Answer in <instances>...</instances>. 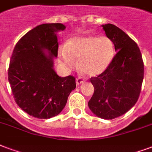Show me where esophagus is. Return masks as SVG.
Masks as SVG:
<instances>
[{
	"instance_id": "obj_1",
	"label": "esophagus",
	"mask_w": 152,
	"mask_h": 152,
	"mask_svg": "<svg viewBox=\"0 0 152 152\" xmlns=\"http://www.w3.org/2000/svg\"><path fill=\"white\" fill-rule=\"evenodd\" d=\"M84 83V80H83V78H81V77H77L76 78V84L77 85H80L82 83Z\"/></svg>"
}]
</instances>
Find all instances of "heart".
Returning <instances> with one entry per match:
<instances>
[{"label":"heart","mask_w":152,"mask_h":152,"mask_svg":"<svg viewBox=\"0 0 152 152\" xmlns=\"http://www.w3.org/2000/svg\"><path fill=\"white\" fill-rule=\"evenodd\" d=\"M115 56L112 41L106 36H76L68 40L66 46L58 50L59 61L63 66L72 67L75 59L85 75L95 76L108 68Z\"/></svg>","instance_id":"heart-1"}]
</instances>
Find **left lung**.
<instances>
[{"label":"left lung","instance_id":"obj_1","mask_svg":"<svg viewBox=\"0 0 152 152\" xmlns=\"http://www.w3.org/2000/svg\"><path fill=\"white\" fill-rule=\"evenodd\" d=\"M102 26L117 53L104 72L91 78L94 92L88 106L99 118L113 119L124 115L136 103L144 66L140 48L125 32L112 24Z\"/></svg>","mask_w":152,"mask_h":152}]
</instances>
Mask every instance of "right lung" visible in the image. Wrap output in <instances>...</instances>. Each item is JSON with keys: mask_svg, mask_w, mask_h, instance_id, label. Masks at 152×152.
Here are the masks:
<instances>
[{"mask_svg": "<svg viewBox=\"0 0 152 152\" xmlns=\"http://www.w3.org/2000/svg\"><path fill=\"white\" fill-rule=\"evenodd\" d=\"M61 23L42 24L21 37L12 51L8 78L17 104L28 115L46 119L61 113L76 87L75 77H61L53 69Z\"/></svg>", "mask_w": 152, "mask_h": 152, "instance_id": "obj_1", "label": "right lung"}]
</instances>
